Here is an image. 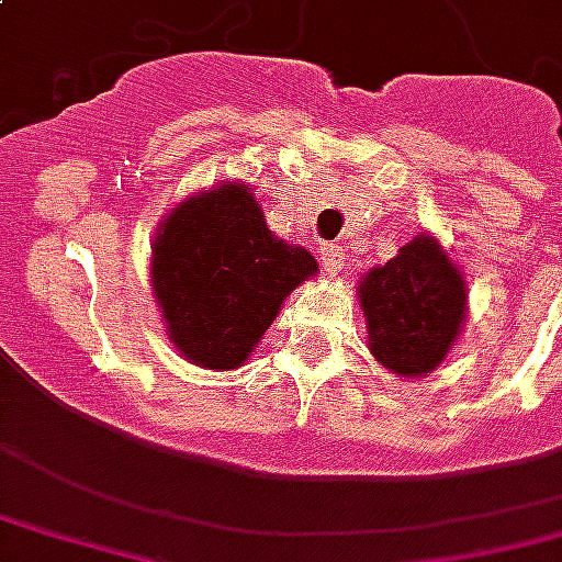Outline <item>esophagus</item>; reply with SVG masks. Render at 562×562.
<instances>
[{
    "label": "esophagus",
    "mask_w": 562,
    "mask_h": 562,
    "mask_svg": "<svg viewBox=\"0 0 562 562\" xmlns=\"http://www.w3.org/2000/svg\"><path fill=\"white\" fill-rule=\"evenodd\" d=\"M321 265H324V271L327 273H338L345 268V252L338 244H324L321 247Z\"/></svg>",
    "instance_id": "34e87169"
}]
</instances>
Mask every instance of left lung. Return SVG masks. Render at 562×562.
Instances as JSON below:
<instances>
[{"label":"left lung","mask_w":562,"mask_h":562,"mask_svg":"<svg viewBox=\"0 0 562 562\" xmlns=\"http://www.w3.org/2000/svg\"><path fill=\"white\" fill-rule=\"evenodd\" d=\"M359 306L376 362L415 380L442 366L460 336L465 280L434 235H418L362 277Z\"/></svg>","instance_id":"1"}]
</instances>
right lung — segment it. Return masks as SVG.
Wrapping results in <instances>:
<instances>
[{"mask_svg":"<svg viewBox=\"0 0 562 562\" xmlns=\"http://www.w3.org/2000/svg\"><path fill=\"white\" fill-rule=\"evenodd\" d=\"M315 273V256L277 238L241 182L188 196L153 244V294L167 338L194 366L217 371L244 366L282 300Z\"/></svg>","mask_w":562,"mask_h":562,"instance_id":"obj_1","label":"right lung"}]
</instances>
